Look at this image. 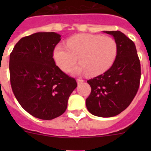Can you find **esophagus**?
<instances>
[{
    "label": "esophagus",
    "instance_id": "esophagus-1",
    "mask_svg": "<svg viewBox=\"0 0 151 151\" xmlns=\"http://www.w3.org/2000/svg\"><path fill=\"white\" fill-rule=\"evenodd\" d=\"M77 83H78V84H80V83H83V82H84V80H82V79H77Z\"/></svg>",
    "mask_w": 151,
    "mask_h": 151
}]
</instances>
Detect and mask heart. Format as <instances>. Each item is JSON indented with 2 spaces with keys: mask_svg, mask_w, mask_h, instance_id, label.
Segmentation results:
<instances>
[{
  "mask_svg": "<svg viewBox=\"0 0 151 151\" xmlns=\"http://www.w3.org/2000/svg\"><path fill=\"white\" fill-rule=\"evenodd\" d=\"M118 45L113 38L99 35H75L67 41V45L55 48L53 57L56 64L63 71L73 69L74 74H85L95 77L103 74L113 65L118 55Z\"/></svg>",
  "mask_w": 151,
  "mask_h": 151,
  "instance_id": "b5f03b06",
  "label": "heart"
}]
</instances>
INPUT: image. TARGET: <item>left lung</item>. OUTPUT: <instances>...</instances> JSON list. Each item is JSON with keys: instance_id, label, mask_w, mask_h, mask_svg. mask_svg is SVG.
Instances as JSON below:
<instances>
[{"instance_id": "obj_1", "label": "left lung", "mask_w": 151, "mask_h": 151, "mask_svg": "<svg viewBox=\"0 0 151 151\" xmlns=\"http://www.w3.org/2000/svg\"><path fill=\"white\" fill-rule=\"evenodd\" d=\"M104 32L116 41L118 55L104 74L88 80L91 92L86 106L93 115L109 118L121 113L133 101L139 87L141 66L133 41L118 30Z\"/></svg>"}]
</instances>
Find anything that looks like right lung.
I'll return each instance as SVG.
<instances>
[{
    "mask_svg": "<svg viewBox=\"0 0 151 151\" xmlns=\"http://www.w3.org/2000/svg\"><path fill=\"white\" fill-rule=\"evenodd\" d=\"M60 36L39 32L22 38L10 54L12 91L19 104L35 118L52 120L64 113L77 81L56 66L55 47Z\"/></svg>",
    "mask_w": 151,
    "mask_h": 151,
    "instance_id": "obj_1",
    "label": "right lung"
}]
</instances>
